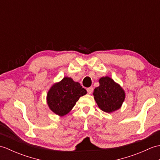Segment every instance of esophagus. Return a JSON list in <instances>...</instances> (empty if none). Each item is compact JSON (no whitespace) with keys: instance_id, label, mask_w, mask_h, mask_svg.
Masks as SVG:
<instances>
[{"instance_id":"34e87169","label":"esophagus","mask_w":160,"mask_h":160,"mask_svg":"<svg viewBox=\"0 0 160 160\" xmlns=\"http://www.w3.org/2000/svg\"><path fill=\"white\" fill-rule=\"evenodd\" d=\"M87 93H89V94L92 93L93 91V87H89V88H87Z\"/></svg>"}]
</instances>
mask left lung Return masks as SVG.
<instances>
[{
  "instance_id": "8db88e82",
  "label": "left lung",
  "mask_w": 160,
  "mask_h": 160,
  "mask_svg": "<svg viewBox=\"0 0 160 160\" xmlns=\"http://www.w3.org/2000/svg\"><path fill=\"white\" fill-rule=\"evenodd\" d=\"M99 83L93 93L98 107L108 113L120 108L125 99L122 87L108 76L100 78Z\"/></svg>"
}]
</instances>
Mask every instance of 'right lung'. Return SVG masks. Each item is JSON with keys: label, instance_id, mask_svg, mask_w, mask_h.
I'll return each instance as SVG.
<instances>
[{"label": "right lung", "instance_id": "1", "mask_svg": "<svg viewBox=\"0 0 160 160\" xmlns=\"http://www.w3.org/2000/svg\"><path fill=\"white\" fill-rule=\"evenodd\" d=\"M87 94V91L80 84L71 78L64 77L60 82L53 84L47 95V103L54 113L64 116L76 104L81 96Z\"/></svg>", "mask_w": 160, "mask_h": 160}]
</instances>
